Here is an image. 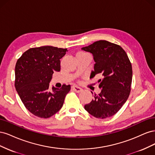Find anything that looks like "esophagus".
Segmentation results:
<instances>
[{
    "instance_id": "esophagus-1",
    "label": "esophagus",
    "mask_w": 155,
    "mask_h": 155,
    "mask_svg": "<svg viewBox=\"0 0 155 155\" xmlns=\"http://www.w3.org/2000/svg\"><path fill=\"white\" fill-rule=\"evenodd\" d=\"M72 88L73 89V90H74L75 92H80L82 91L81 88L79 87H78V86H72Z\"/></svg>"
}]
</instances>
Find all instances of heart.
<instances>
[{
    "label": "heart",
    "instance_id": "heart-1",
    "mask_svg": "<svg viewBox=\"0 0 155 155\" xmlns=\"http://www.w3.org/2000/svg\"><path fill=\"white\" fill-rule=\"evenodd\" d=\"M78 54H83V53H78Z\"/></svg>",
    "mask_w": 155,
    "mask_h": 155
}]
</instances>
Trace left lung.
Instances as JSON below:
<instances>
[{
    "instance_id": "1",
    "label": "left lung",
    "mask_w": 155,
    "mask_h": 155,
    "mask_svg": "<svg viewBox=\"0 0 155 155\" xmlns=\"http://www.w3.org/2000/svg\"><path fill=\"white\" fill-rule=\"evenodd\" d=\"M81 50L92 54L95 62L90 78L97 74L102 77L98 80L101 92L94 95L85 109L97 118L112 116L127 100L130 92L133 70L128 56L120 46L105 40L94 42Z\"/></svg>"
}]
</instances>
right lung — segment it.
Wrapping results in <instances>:
<instances>
[{"label":"right lung","mask_w":155,"mask_h":155,"mask_svg":"<svg viewBox=\"0 0 155 155\" xmlns=\"http://www.w3.org/2000/svg\"><path fill=\"white\" fill-rule=\"evenodd\" d=\"M66 51L67 48L44 46L28 50L17 60L16 91L26 109L39 118H48L57 113L70 91V85L49 88L52 74L60 71V59Z\"/></svg>","instance_id":"obj_1"}]
</instances>
